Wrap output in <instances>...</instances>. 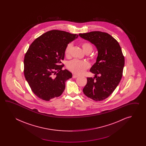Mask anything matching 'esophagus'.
<instances>
[{
  "label": "esophagus",
  "instance_id": "esophagus-1",
  "mask_svg": "<svg viewBox=\"0 0 146 146\" xmlns=\"http://www.w3.org/2000/svg\"><path fill=\"white\" fill-rule=\"evenodd\" d=\"M78 76H77V75H76V74H73L72 75V78H74V79H75V78H77Z\"/></svg>",
  "mask_w": 146,
  "mask_h": 146
}]
</instances>
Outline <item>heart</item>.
<instances>
[{"label": "heart", "instance_id": "obj_1", "mask_svg": "<svg viewBox=\"0 0 146 146\" xmlns=\"http://www.w3.org/2000/svg\"><path fill=\"white\" fill-rule=\"evenodd\" d=\"M82 47L86 54L91 53L93 50V46L88 42L82 43ZM73 47V44L69 43L66 47L65 54L66 57H69L71 55L72 50ZM90 67L89 62L87 61H82L74 59L67 64V67L69 70L75 74H84L88 69Z\"/></svg>", "mask_w": 146, "mask_h": 146}]
</instances>
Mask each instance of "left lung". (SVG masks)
I'll return each instance as SVG.
<instances>
[{"label":"left lung","instance_id":"8db88e82","mask_svg":"<svg viewBox=\"0 0 146 146\" xmlns=\"http://www.w3.org/2000/svg\"><path fill=\"white\" fill-rule=\"evenodd\" d=\"M79 35L93 44L98 50L96 62L90 69L95 77L87 78L83 92L94 101H102L113 92L121 80L125 64L121 48L118 42L106 32L92 31Z\"/></svg>","mask_w":146,"mask_h":146}]
</instances>
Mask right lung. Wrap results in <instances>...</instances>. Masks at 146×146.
Instances as JSON below:
<instances>
[{"label": "right lung", "mask_w": 146, "mask_h": 146, "mask_svg": "<svg viewBox=\"0 0 146 146\" xmlns=\"http://www.w3.org/2000/svg\"><path fill=\"white\" fill-rule=\"evenodd\" d=\"M78 36L53 30L36 38L29 47L24 59V74L32 92L40 99L48 101L64 92L66 81L72 74L62 70V61L66 47Z\"/></svg>", "instance_id": "1"}]
</instances>
